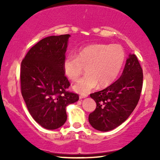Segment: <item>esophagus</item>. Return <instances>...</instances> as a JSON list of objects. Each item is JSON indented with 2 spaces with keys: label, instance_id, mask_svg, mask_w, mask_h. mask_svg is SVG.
<instances>
[{
  "label": "esophagus",
  "instance_id": "obj_1",
  "mask_svg": "<svg viewBox=\"0 0 160 160\" xmlns=\"http://www.w3.org/2000/svg\"><path fill=\"white\" fill-rule=\"evenodd\" d=\"M87 96H88V95H87V94H84V95H79V98H80V99H83V98H87Z\"/></svg>",
  "mask_w": 160,
  "mask_h": 160
}]
</instances>
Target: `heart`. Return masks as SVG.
<instances>
[{"label": "heart", "mask_w": 160, "mask_h": 160, "mask_svg": "<svg viewBox=\"0 0 160 160\" xmlns=\"http://www.w3.org/2000/svg\"><path fill=\"white\" fill-rule=\"evenodd\" d=\"M125 60V52L119 44L96 43L78 50L77 55H68L63 71L70 80L77 81L86 68L87 75L73 86L78 92L86 94L98 86L106 87L119 75Z\"/></svg>", "instance_id": "obj_1"}]
</instances>
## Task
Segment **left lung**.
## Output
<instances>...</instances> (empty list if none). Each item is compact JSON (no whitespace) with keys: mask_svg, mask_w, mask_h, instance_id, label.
<instances>
[{"mask_svg":"<svg viewBox=\"0 0 160 160\" xmlns=\"http://www.w3.org/2000/svg\"><path fill=\"white\" fill-rule=\"evenodd\" d=\"M143 77V70L137 57L130 54L121 77L107 88L90 94L97 105L89 115L92 128L106 132L123 123L139 101Z\"/></svg>","mask_w":160,"mask_h":160,"instance_id":"1","label":"left lung"}]
</instances>
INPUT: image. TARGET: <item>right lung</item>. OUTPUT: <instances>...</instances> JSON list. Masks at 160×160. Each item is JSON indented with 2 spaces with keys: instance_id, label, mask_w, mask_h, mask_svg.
Masks as SVG:
<instances>
[{
  "instance_id": "obj_1",
  "label": "right lung",
  "mask_w": 160,
  "mask_h": 160,
  "mask_svg": "<svg viewBox=\"0 0 160 160\" xmlns=\"http://www.w3.org/2000/svg\"><path fill=\"white\" fill-rule=\"evenodd\" d=\"M69 34L52 36L35 44L21 62V92L30 115L48 130L67 120L66 106L78 100L63 71Z\"/></svg>"
}]
</instances>
